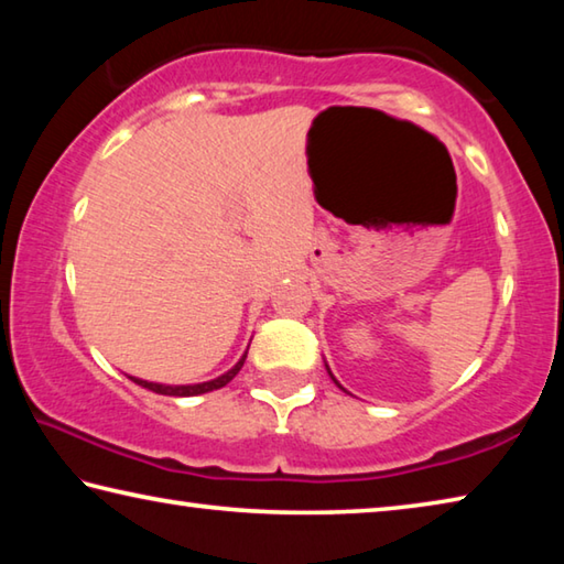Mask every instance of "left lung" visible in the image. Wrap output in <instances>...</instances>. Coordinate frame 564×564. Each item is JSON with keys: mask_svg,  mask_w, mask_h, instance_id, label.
Here are the masks:
<instances>
[{"mask_svg": "<svg viewBox=\"0 0 564 564\" xmlns=\"http://www.w3.org/2000/svg\"><path fill=\"white\" fill-rule=\"evenodd\" d=\"M328 373H330V370H328ZM333 378V376H330ZM333 380H336V378H333ZM336 383H338V380H336Z\"/></svg>", "mask_w": 564, "mask_h": 564, "instance_id": "obj_1", "label": "left lung"}]
</instances>
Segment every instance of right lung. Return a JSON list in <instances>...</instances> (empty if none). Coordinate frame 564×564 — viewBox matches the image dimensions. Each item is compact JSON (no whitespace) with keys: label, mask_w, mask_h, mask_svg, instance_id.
Wrapping results in <instances>:
<instances>
[{"label":"right lung","mask_w":564,"mask_h":564,"mask_svg":"<svg viewBox=\"0 0 564 564\" xmlns=\"http://www.w3.org/2000/svg\"><path fill=\"white\" fill-rule=\"evenodd\" d=\"M248 352V350H246ZM246 352L241 356V360L236 362V366L228 370V373L218 376L216 380H208V383H198V386H161V383H149V380H139V378H131L133 383H139L141 388H149L154 390V393H161V395H176V398H188V395H202V393H212V390H218L224 388L226 383H231V380L236 378L238 370L243 368V360H246Z\"/></svg>","instance_id":"right-lung-1"}]
</instances>
